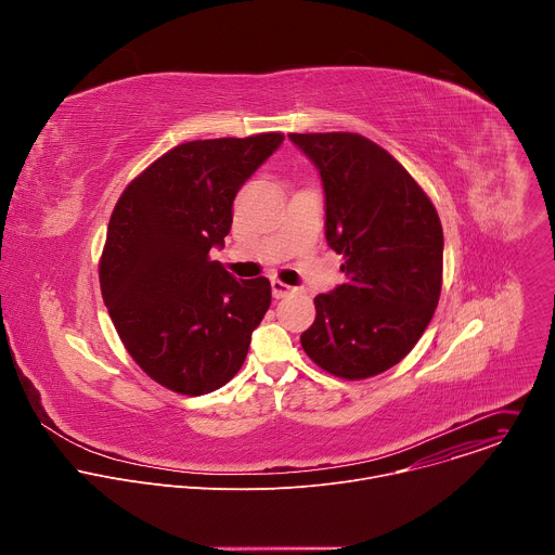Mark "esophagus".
<instances>
[{
	"instance_id": "34e87169",
	"label": "esophagus",
	"mask_w": 555,
	"mask_h": 555,
	"mask_svg": "<svg viewBox=\"0 0 555 555\" xmlns=\"http://www.w3.org/2000/svg\"><path fill=\"white\" fill-rule=\"evenodd\" d=\"M294 292H296V287H289V285H285L283 281L272 279V294H274V298H283V296L294 294Z\"/></svg>"
}]
</instances>
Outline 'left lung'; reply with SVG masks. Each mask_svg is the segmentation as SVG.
I'll list each match as a JSON object with an SVG mask.
<instances>
[{
  "instance_id": "left-lung-1",
  "label": "left lung",
  "mask_w": 555,
  "mask_h": 555,
  "mask_svg": "<svg viewBox=\"0 0 555 555\" xmlns=\"http://www.w3.org/2000/svg\"><path fill=\"white\" fill-rule=\"evenodd\" d=\"M319 169L325 236L345 257V283L319 294L305 353L345 379L398 364L422 338L439 302V215L390 153L358 133H289Z\"/></svg>"
}]
</instances>
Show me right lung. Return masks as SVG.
Returning a JSON list of instances; mask_svg holds the SVG:
<instances>
[{
  "label": "right lung",
  "mask_w": 555,
  "mask_h": 555,
  "mask_svg": "<svg viewBox=\"0 0 555 555\" xmlns=\"http://www.w3.org/2000/svg\"><path fill=\"white\" fill-rule=\"evenodd\" d=\"M281 133L178 144L120 195L101 257V292L138 366L182 395L212 392L242 369L272 302L270 281L210 261L232 202Z\"/></svg>",
  "instance_id": "right-lung-1"
}]
</instances>
